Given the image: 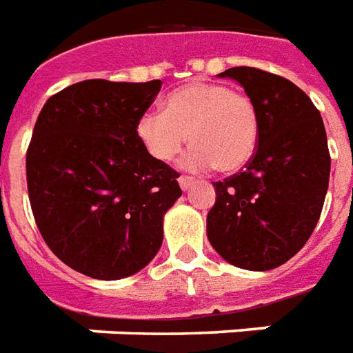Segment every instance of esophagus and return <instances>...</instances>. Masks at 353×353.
<instances>
[{
    "label": "esophagus",
    "instance_id": "1",
    "mask_svg": "<svg viewBox=\"0 0 353 353\" xmlns=\"http://www.w3.org/2000/svg\"><path fill=\"white\" fill-rule=\"evenodd\" d=\"M179 184H181L182 190H190L194 184H196V179L194 176H186V174H181L179 176Z\"/></svg>",
    "mask_w": 353,
    "mask_h": 353
}]
</instances>
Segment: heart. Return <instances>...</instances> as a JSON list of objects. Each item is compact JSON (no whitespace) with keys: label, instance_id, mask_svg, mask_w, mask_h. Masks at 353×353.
I'll return each instance as SVG.
<instances>
[{"label":"heart","instance_id":"obj_1","mask_svg":"<svg viewBox=\"0 0 353 353\" xmlns=\"http://www.w3.org/2000/svg\"><path fill=\"white\" fill-rule=\"evenodd\" d=\"M137 134L150 156L169 163L188 141L194 148L184 159L190 169L216 167L236 172L249 163L261 139V116L249 94L221 83H188L167 94L165 110H148Z\"/></svg>","mask_w":353,"mask_h":353}]
</instances>
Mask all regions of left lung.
Listing matches in <instances>:
<instances>
[{"label": "left lung", "mask_w": 353, "mask_h": 353, "mask_svg": "<svg viewBox=\"0 0 353 353\" xmlns=\"http://www.w3.org/2000/svg\"><path fill=\"white\" fill-rule=\"evenodd\" d=\"M221 76L254 101L261 139L241 171L212 182L207 237L230 264L264 272L301 251L319 221L331 171L327 132L319 110L289 79L251 66Z\"/></svg>", "instance_id": "1"}]
</instances>
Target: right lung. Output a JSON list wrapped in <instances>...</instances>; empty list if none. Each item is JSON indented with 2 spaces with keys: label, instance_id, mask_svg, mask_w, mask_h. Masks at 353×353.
Segmentation results:
<instances>
[{
  "label": "right lung",
  "instance_id": "1",
  "mask_svg": "<svg viewBox=\"0 0 353 353\" xmlns=\"http://www.w3.org/2000/svg\"><path fill=\"white\" fill-rule=\"evenodd\" d=\"M161 81L85 79L49 97L26 152V182L41 237L66 266L121 279L163 241V214L182 196L179 172L137 134Z\"/></svg>",
  "mask_w": 353,
  "mask_h": 353
}]
</instances>
